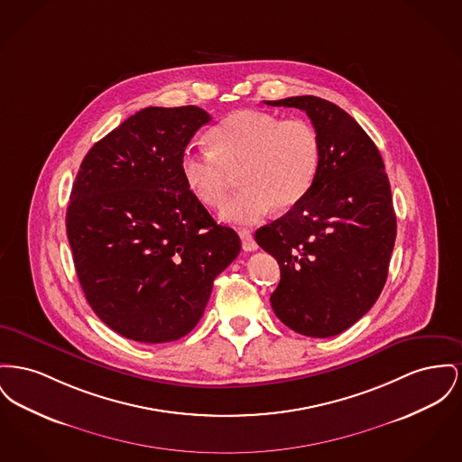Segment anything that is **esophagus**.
Returning <instances> with one entry per match:
<instances>
[{
  "instance_id": "34e87169",
  "label": "esophagus",
  "mask_w": 462,
  "mask_h": 462,
  "mask_svg": "<svg viewBox=\"0 0 462 462\" xmlns=\"http://www.w3.org/2000/svg\"><path fill=\"white\" fill-rule=\"evenodd\" d=\"M239 236H241V241H243V249H245V251H247V253H251V251H256L258 245L254 243V239H253V234H251L249 230H241V232H239Z\"/></svg>"
}]
</instances>
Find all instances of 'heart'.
<instances>
[{
  "label": "heart",
  "instance_id": "obj_1",
  "mask_svg": "<svg viewBox=\"0 0 462 462\" xmlns=\"http://www.w3.org/2000/svg\"><path fill=\"white\" fill-rule=\"evenodd\" d=\"M211 146L189 144L180 159L181 176L206 206H221L241 171L245 190L221 209L230 223H254L272 208L288 211L310 191L321 165V137L301 118L241 109L209 133Z\"/></svg>",
  "mask_w": 462,
  "mask_h": 462
}]
</instances>
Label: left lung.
<instances>
[{"label": "left lung", "instance_id": "obj_1", "mask_svg": "<svg viewBox=\"0 0 462 462\" xmlns=\"http://www.w3.org/2000/svg\"><path fill=\"white\" fill-rule=\"evenodd\" d=\"M263 103L305 111L323 146L305 199L254 234L281 269L272 309L300 335L333 337L361 319L385 284L396 239L389 180L375 143L337 105L316 96Z\"/></svg>", "mask_w": 462, "mask_h": 462}]
</instances>
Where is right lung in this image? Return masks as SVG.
Instances as JSON below:
<instances>
[{
    "label": "right lung",
    "instance_id": "right-lung-1",
    "mask_svg": "<svg viewBox=\"0 0 462 462\" xmlns=\"http://www.w3.org/2000/svg\"><path fill=\"white\" fill-rule=\"evenodd\" d=\"M197 106L141 109L85 155L66 232L85 299L118 335L163 344L190 333L241 239L187 187L180 159L209 124Z\"/></svg>",
    "mask_w": 462,
    "mask_h": 462
}]
</instances>
